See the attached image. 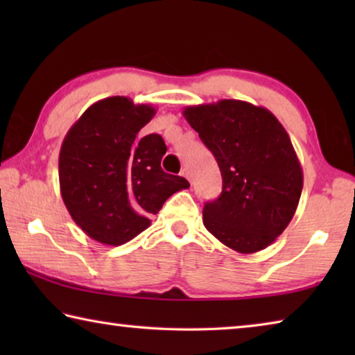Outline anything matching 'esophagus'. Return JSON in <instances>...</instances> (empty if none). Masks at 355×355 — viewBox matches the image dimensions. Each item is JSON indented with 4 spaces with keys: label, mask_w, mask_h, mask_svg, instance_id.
Listing matches in <instances>:
<instances>
[{
    "label": "esophagus",
    "mask_w": 355,
    "mask_h": 355,
    "mask_svg": "<svg viewBox=\"0 0 355 355\" xmlns=\"http://www.w3.org/2000/svg\"><path fill=\"white\" fill-rule=\"evenodd\" d=\"M182 175H183L186 180H189V182H191V175H189V171H188V169H183V171H182Z\"/></svg>",
    "instance_id": "1"
}]
</instances>
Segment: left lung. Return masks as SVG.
Segmentation results:
<instances>
[{"label": "left lung", "mask_w": 355, "mask_h": 355, "mask_svg": "<svg viewBox=\"0 0 355 355\" xmlns=\"http://www.w3.org/2000/svg\"><path fill=\"white\" fill-rule=\"evenodd\" d=\"M184 119L211 150L222 175L203 225L227 248L254 254L290 224L304 184L290 136L266 107L241 100L188 106Z\"/></svg>", "instance_id": "8db88e82"}]
</instances>
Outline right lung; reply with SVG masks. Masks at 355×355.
Returning a JSON list of instances; mask_svg holds the SVG:
<instances>
[{"label": "right lung", "mask_w": 355, "mask_h": 355, "mask_svg": "<svg viewBox=\"0 0 355 355\" xmlns=\"http://www.w3.org/2000/svg\"><path fill=\"white\" fill-rule=\"evenodd\" d=\"M155 114L128 97H107L89 106L64 137L62 200L76 225L101 244L128 243L172 194L189 188L186 178L161 169L163 137H137Z\"/></svg>", "instance_id": "right-lung-1"}]
</instances>
